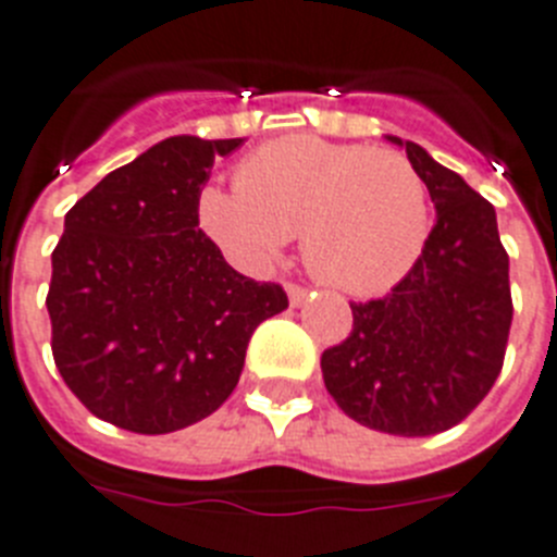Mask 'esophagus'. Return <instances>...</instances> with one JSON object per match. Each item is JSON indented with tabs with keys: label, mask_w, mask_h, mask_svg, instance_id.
Masks as SVG:
<instances>
[{
	"label": "esophagus",
	"mask_w": 557,
	"mask_h": 557,
	"mask_svg": "<svg viewBox=\"0 0 557 557\" xmlns=\"http://www.w3.org/2000/svg\"><path fill=\"white\" fill-rule=\"evenodd\" d=\"M287 298H289V304H293V307H301V304L307 301V289H304L301 284L289 282L287 284Z\"/></svg>",
	"instance_id": "34e87169"
}]
</instances>
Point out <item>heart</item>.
Wrapping results in <instances>:
<instances>
[{
    "mask_svg": "<svg viewBox=\"0 0 557 557\" xmlns=\"http://www.w3.org/2000/svg\"><path fill=\"white\" fill-rule=\"evenodd\" d=\"M197 213L245 270L270 268L301 233L310 273L349 296L400 282L431 227L428 188L406 154L312 135L256 149L236 169V191L206 185Z\"/></svg>",
    "mask_w": 557,
    "mask_h": 557,
    "instance_id": "obj_1",
    "label": "heart"
}]
</instances>
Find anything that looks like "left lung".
<instances>
[{
    "label": "left lung",
    "instance_id": "left-lung-1",
    "mask_svg": "<svg viewBox=\"0 0 557 557\" xmlns=\"http://www.w3.org/2000/svg\"><path fill=\"white\" fill-rule=\"evenodd\" d=\"M388 140L420 171L436 222L392 293L351 304L349 337L321 355V372L341 411L360 425L431 436L462 422L502 372L510 259L487 199L417 143Z\"/></svg>",
    "mask_w": 557,
    "mask_h": 557
}]
</instances>
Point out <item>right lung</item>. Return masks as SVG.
Returning <instances> with one entry per match:
<instances>
[{
	"mask_svg": "<svg viewBox=\"0 0 557 557\" xmlns=\"http://www.w3.org/2000/svg\"><path fill=\"white\" fill-rule=\"evenodd\" d=\"M242 137H165L70 208L52 250V358L98 420L171 434L239 383L256 326L287 310L278 284L236 273L199 231L213 157Z\"/></svg>",
	"mask_w": 557,
	"mask_h": 557,
	"instance_id": "1",
	"label": "right lung"
}]
</instances>
